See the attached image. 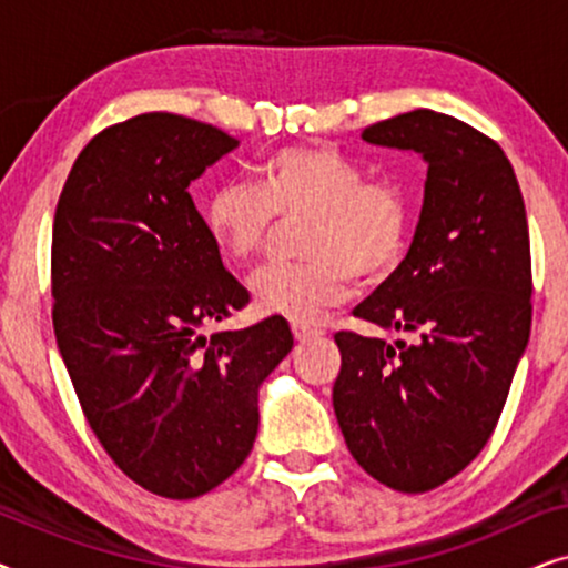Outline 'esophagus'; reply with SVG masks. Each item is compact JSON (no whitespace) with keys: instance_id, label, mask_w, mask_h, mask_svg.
<instances>
[{"instance_id":"obj_1","label":"esophagus","mask_w":568,"mask_h":568,"mask_svg":"<svg viewBox=\"0 0 568 568\" xmlns=\"http://www.w3.org/2000/svg\"><path fill=\"white\" fill-rule=\"evenodd\" d=\"M292 333H294V341H300V344H305V341L317 336V331L307 328V325H292Z\"/></svg>"}]
</instances>
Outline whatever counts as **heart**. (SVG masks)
<instances>
[{
  "mask_svg": "<svg viewBox=\"0 0 568 568\" xmlns=\"http://www.w3.org/2000/svg\"><path fill=\"white\" fill-rule=\"evenodd\" d=\"M302 224L297 266H268L251 278L261 315L315 325L352 294V274L377 282L398 266L410 209L395 183L364 173L331 146H286L271 154L258 185L224 183L209 196L204 224L224 258H261L278 224Z\"/></svg>",
  "mask_w": 568,
  "mask_h": 568,
  "instance_id": "obj_1",
  "label": "heart"
}]
</instances>
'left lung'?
<instances>
[{"label":"left lung","instance_id":"left-lung-1","mask_svg":"<svg viewBox=\"0 0 568 568\" xmlns=\"http://www.w3.org/2000/svg\"><path fill=\"white\" fill-rule=\"evenodd\" d=\"M362 139L426 162L406 258L354 310L416 341L336 333L333 410L372 478L422 494L457 476L499 422L530 338V232L511 162L468 123L418 108Z\"/></svg>","mask_w":568,"mask_h":568}]
</instances>
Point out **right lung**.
Wrapping results in <instances>:
<instances>
[{"instance_id":"right-lung-1","label":"right lung","mask_w":568,"mask_h":568,"mask_svg":"<svg viewBox=\"0 0 568 568\" xmlns=\"http://www.w3.org/2000/svg\"><path fill=\"white\" fill-rule=\"evenodd\" d=\"M237 146L185 115H134L84 146L53 216L61 359L105 453L165 499H196L245 463L258 387L294 346L282 317L201 333L247 292L189 185Z\"/></svg>"}]
</instances>
